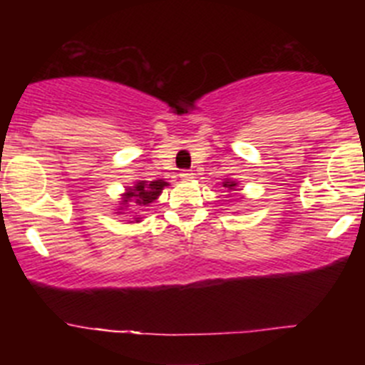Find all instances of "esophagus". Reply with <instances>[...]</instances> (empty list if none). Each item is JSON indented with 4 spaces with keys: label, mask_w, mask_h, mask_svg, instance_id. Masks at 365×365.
Listing matches in <instances>:
<instances>
[{
    "label": "esophagus",
    "mask_w": 365,
    "mask_h": 365,
    "mask_svg": "<svg viewBox=\"0 0 365 365\" xmlns=\"http://www.w3.org/2000/svg\"><path fill=\"white\" fill-rule=\"evenodd\" d=\"M180 179H182V180H192L193 179V173L192 172H186V170H185V172L180 173Z\"/></svg>",
    "instance_id": "1"
}]
</instances>
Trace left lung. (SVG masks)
Here are the masks:
<instances>
[{"label": "left lung", "instance_id": "1", "mask_svg": "<svg viewBox=\"0 0 365 365\" xmlns=\"http://www.w3.org/2000/svg\"><path fill=\"white\" fill-rule=\"evenodd\" d=\"M225 186H228V190H234L235 182H234V180H230V182H225Z\"/></svg>", "mask_w": 365, "mask_h": 365}]
</instances>
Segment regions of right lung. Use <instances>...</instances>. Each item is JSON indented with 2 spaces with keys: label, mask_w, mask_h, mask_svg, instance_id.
<instances>
[{
  "label": "right lung",
  "mask_w": 365,
  "mask_h": 365,
  "mask_svg": "<svg viewBox=\"0 0 365 365\" xmlns=\"http://www.w3.org/2000/svg\"><path fill=\"white\" fill-rule=\"evenodd\" d=\"M164 186H168L166 180H143V182H138L135 185L130 192L125 193V199L122 201V205H128V202H137L138 206H146L150 202H153L155 199L159 197L160 192H163Z\"/></svg>",
  "instance_id": "1"
}]
</instances>
